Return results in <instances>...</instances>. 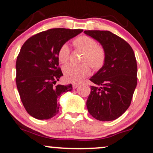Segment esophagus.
<instances>
[{
	"mask_svg": "<svg viewBox=\"0 0 153 153\" xmlns=\"http://www.w3.org/2000/svg\"><path fill=\"white\" fill-rule=\"evenodd\" d=\"M79 85H80V83H73V88H77Z\"/></svg>",
	"mask_w": 153,
	"mask_h": 153,
	"instance_id": "obj_1",
	"label": "esophagus"
}]
</instances>
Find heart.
Masks as SVG:
<instances>
[{
    "label": "heart",
    "mask_w": 153,
    "mask_h": 153,
    "mask_svg": "<svg viewBox=\"0 0 153 153\" xmlns=\"http://www.w3.org/2000/svg\"><path fill=\"white\" fill-rule=\"evenodd\" d=\"M73 43L75 48L83 52L81 61L86 62L80 65H68L63 68V73L65 78L68 81L79 82L90 74V65L94 71H99L102 68L106 61V52L102 47L97 45L94 39L87 35L78 36L73 40ZM57 57L62 64H65L68 62L70 49L67 44H63L59 47Z\"/></svg>",
    "instance_id": "b5f03b06"
}]
</instances>
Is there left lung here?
Returning <instances> with one entry per match:
<instances>
[{"label":"left lung","mask_w":153,"mask_h":153,"mask_svg":"<svg viewBox=\"0 0 153 153\" xmlns=\"http://www.w3.org/2000/svg\"><path fill=\"white\" fill-rule=\"evenodd\" d=\"M97 40L106 52L104 65L92 78L86 106L97 120L112 121L119 118L130 106L137 83V65L130 45L111 31H84Z\"/></svg>","instance_id":"1"}]
</instances>
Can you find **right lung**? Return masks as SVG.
I'll use <instances>...</instances> for the list:
<instances>
[{
  "label": "right lung",
  "mask_w": 153,
  "mask_h": 153,
  "mask_svg": "<svg viewBox=\"0 0 153 153\" xmlns=\"http://www.w3.org/2000/svg\"><path fill=\"white\" fill-rule=\"evenodd\" d=\"M82 29H51L31 36L17 57L16 82L24 108L37 119H49L57 114L61 95L73 86L56 85L63 74L57 52L67 41Z\"/></svg>",
  "instance_id": "obj_1"
}]
</instances>
